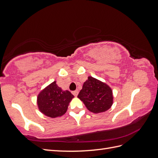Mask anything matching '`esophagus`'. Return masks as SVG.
Wrapping results in <instances>:
<instances>
[{
  "label": "esophagus",
  "mask_w": 158,
  "mask_h": 158,
  "mask_svg": "<svg viewBox=\"0 0 158 158\" xmlns=\"http://www.w3.org/2000/svg\"><path fill=\"white\" fill-rule=\"evenodd\" d=\"M73 95H74V96H77L78 95V90H76V91H74V92H73Z\"/></svg>",
  "instance_id": "esophagus-1"
}]
</instances>
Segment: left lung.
I'll list each match as a JSON object with an SVG mask.
<instances>
[{
	"label": "left lung",
	"mask_w": 158,
	"mask_h": 158,
	"mask_svg": "<svg viewBox=\"0 0 158 158\" xmlns=\"http://www.w3.org/2000/svg\"><path fill=\"white\" fill-rule=\"evenodd\" d=\"M78 98L89 111L99 113L107 111L113 103V91L107 84L92 76L84 83Z\"/></svg>",
	"instance_id": "obj_1"
}]
</instances>
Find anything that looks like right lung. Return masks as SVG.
<instances>
[{
	"label": "right lung",
	"instance_id": "obj_1",
	"mask_svg": "<svg viewBox=\"0 0 158 158\" xmlns=\"http://www.w3.org/2000/svg\"><path fill=\"white\" fill-rule=\"evenodd\" d=\"M74 95L68 90H63L56 81L41 91L37 95V106L40 111L51 118L60 117L66 112Z\"/></svg>",
	"mask_w": 158,
	"mask_h": 158
}]
</instances>
